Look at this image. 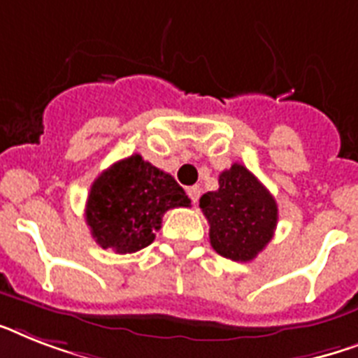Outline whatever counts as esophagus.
<instances>
[{
    "label": "esophagus",
    "mask_w": 358,
    "mask_h": 358,
    "mask_svg": "<svg viewBox=\"0 0 358 358\" xmlns=\"http://www.w3.org/2000/svg\"><path fill=\"white\" fill-rule=\"evenodd\" d=\"M187 194H189V199H191V202L193 204H196L200 199V187L199 185H191V187H187Z\"/></svg>",
    "instance_id": "esophagus-1"
}]
</instances>
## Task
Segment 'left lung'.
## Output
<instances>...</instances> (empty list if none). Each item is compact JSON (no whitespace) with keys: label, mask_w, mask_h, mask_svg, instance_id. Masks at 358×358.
<instances>
[{"label":"left lung","mask_w":358,"mask_h":358,"mask_svg":"<svg viewBox=\"0 0 358 358\" xmlns=\"http://www.w3.org/2000/svg\"><path fill=\"white\" fill-rule=\"evenodd\" d=\"M200 209L209 222V243L226 259H255L274 237L278 204L245 165L222 171L219 189L200 196Z\"/></svg>","instance_id":"8db88e82"}]
</instances>
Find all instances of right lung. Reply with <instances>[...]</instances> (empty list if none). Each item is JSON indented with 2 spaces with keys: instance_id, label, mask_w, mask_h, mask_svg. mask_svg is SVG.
I'll use <instances>...</instances> for the list:
<instances>
[{
  "instance_id": "1",
  "label": "right lung",
  "mask_w": 358,
  "mask_h": 358,
  "mask_svg": "<svg viewBox=\"0 0 358 358\" xmlns=\"http://www.w3.org/2000/svg\"><path fill=\"white\" fill-rule=\"evenodd\" d=\"M191 200L171 174L132 154L99 174L86 202V222L101 248L134 254L149 246L173 208Z\"/></svg>"
}]
</instances>
